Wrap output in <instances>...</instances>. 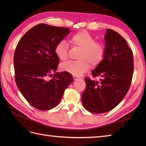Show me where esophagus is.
<instances>
[{
    "label": "esophagus",
    "instance_id": "34e87169",
    "mask_svg": "<svg viewBox=\"0 0 146 146\" xmlns=\"http://www.w3.org/2000/svg\"><path fill=\"white\" fill-rule=\"evenodd\" d=\"M73 78H74V80H78L80 79V78H79L78 76H74Z\"/></svg>",
    "mask_w": 146,
    "mask_h": 146
}]
</instances>
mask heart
I'll return each mask as SVG.
<instances>
[{
    "mask_svg": "<svg viewBox=\"0 0 146 146\" xmlns=\"http://www.w3.org/2000/svg\"><path fill=\"white\" fill-rule=\"evenodd\" d=\"M70 41L73 46L82 49L80 52V60L69 61L61 64V70L67 71L74 76H80L87 71L90 64L96 67L104 60L105 48L103 44L97 42L95 38L87 31H83L77 33L71 37ZM54 52L59 60L66 61L68 57V45L61 40L54 48Z\"/></svg>",
    "mask_w": 146,
    "mask_h": 146,
    "instance_id": "b5f03b06",
    "label": "heart"
}]
</instances>
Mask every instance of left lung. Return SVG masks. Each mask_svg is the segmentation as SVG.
<instances>
[{"mask_svg":"<svg viewBox=\"0 0 146 146\" xmlns=\"http://www.w3.org/2000/svg\"><path fill=\"white\" fill-rule=\"evenodd\" d=\"M104 60L92 71L99 80L85 78L86 88L82 104L86 110L102 113L112 110L125 97L134 72L132 49L123 37L108 29L105 36Z\"/></svg>","mask_w":146,"mask_h":146,"instance_id":"1","label":"left lung"}]
</instances>
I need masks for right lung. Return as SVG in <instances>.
Here are the masks:
<instances>
[{"label":"right lung","mask_w":146,"mask_h":146,"mask_svg":"<svg viewBox=\"0 0 146 146\" xmlns=\"http://www.w3.org/2000/svg\"><path fill=\"white\" fill-rule=\"evenodd\" d=\"M70 32L66 27L39 24L22 37L16 46L15 83L26 100L37 109L46 110L57 106L65 89L73 81L68 72H56L59 59L55 46ZM54 72V76L49 79Z\"/></svg>","instance_id":"obj_1"}]
</instances>
